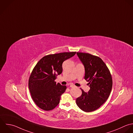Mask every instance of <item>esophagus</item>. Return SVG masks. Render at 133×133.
<instances>
[{"label": "esophagus", "mask_w": 133, "mask_h": 133, "mask_svg": "<svg viewBox=\"0 0 133 133\" xmlns=\"http://www.w3.org/2000/svg\"><path fill=\"white\" fill-rule=\"evenodd\" d=\"M70 88H75V86L74 84H70Z\"/></svg>", "instance_id": "1"}]
</instances>
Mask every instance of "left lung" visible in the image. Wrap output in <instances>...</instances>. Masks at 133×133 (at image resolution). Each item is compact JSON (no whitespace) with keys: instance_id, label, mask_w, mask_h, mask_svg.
Segmentation results:
<instances>
[{"instance_id":"obj_1","label":"left lung","mask_w":133,"mask_h":133,"mask_svg":"<svg viewBox=\"0 0 133 133\" xmlns=\"http://www.w3.org/2000/svg\"><path fill=\"white\" fill-rule=\"evenodd\" d=\"M84 66V79L89 82L88 93L82 89V95L76 99L77 106L85 112L99 108L109 97L112 87V79L107 65L99 57L89 53L77 52Z\"/></svg>"}]
</instances>
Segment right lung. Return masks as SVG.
Here are the masks:
<instances>
[{"mask_svg":"<svg viewBox=\"0 0 133 133\" xmlns=\"http://www.w3.org/2000/svg\"><path fill=\"white\" fill-rule=\"evenodd\" d=\"M76 52H63L43 57L34 68L29 78L28 88L32 100L42 110L49 111L59 103L67 88L55 81L63 71L62 64Z\"/></svg>","mask_w":133,"mask_h":133,"instance_id":"right-lung-1","label":"right lung"}]
</instances>
